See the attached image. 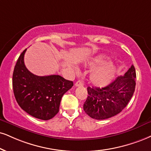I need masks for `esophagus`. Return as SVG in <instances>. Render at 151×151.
<instances>
[{"label":"esophagus","mask_w":151,"mask_h":151,"mask_svg":"<svg viewBox=\"0 0 151 151\" xmlns=\"http://www.w3.org/2000/svg\"><path fill=\"white\" fill-rule=\"evenodd\" d=\"M83 83L81 81H77L76 83H75V86L76 87H80V86H83Z\"/></svg>","instance_id":"esophagus-1"}]
</instances>
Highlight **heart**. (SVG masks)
Masks as SVG:
<instances>
[{"label":"heart","instance_id":"obj_1","mask_svg":"<svg viewBox=\"0 0 151 151\" xmlns=\"http://www.w3.org/2000/svg\"><path fill=\"white\" fill-rule=\"evenodd\" d=\"M104 61V57H98L93 61L92 65L102 64ZM116 68L112 63H106L104 66L93 71L90 75V81L93 85L97 87H104L112 82L115 74Z\"/></svg>","mask_w":151,"mask_h":151}]
</instances>
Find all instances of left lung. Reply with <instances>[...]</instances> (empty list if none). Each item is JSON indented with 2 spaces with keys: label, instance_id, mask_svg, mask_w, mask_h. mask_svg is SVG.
Here are the masks:
<instances>
[{
  "label": "left lung",
  "instance_id": "left-lung-1",
  "mask_svg": "<svg viewBox=\"0 0 151 151\" xmlns=\"http://www.w3.org/2000/svg\"><path fill=\"white\" fill-rule=\"evenodd\" d=\"M136 70L133 65L107 86L87 87L88 96L83 105L85 112L92 118L104 120L123 110L132 97L136 86Z\"/></svg>",
  "mask_w": 151,
  "mask_h": 151
}]
</instances>
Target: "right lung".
I'll list each match as a JSON object with an SVG mask.
<instances>
[{
    "label": "right lung",
    "mask_w": 151,
    "mask_h": 151,
    "mask_svg": "<svg viewBox=\"0 0 151 151\" xmlns=\"http://www.w3.org/2000/svg\"><path fill=\"white\" fill-rule=\"evenodd\" d=\"M24 50L17 59L12 76V87L19 106L31 116L47 120L59 112L61 97L73 86L60 76H38L24 64Z\"/></svg>",
    "instance_id": "add662e5"
}]
</instances>
